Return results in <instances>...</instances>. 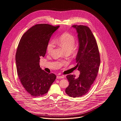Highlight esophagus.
Wrapping results in <instances>:
<instances>
[{
    "label": "esophagus",
    "instance_id": "esophagus-1",
    "mask_svg": "<svg viewBox=\"0 0 121 121\" xmlns=\"http://www.w3.org/2000/svg\"><path fill=\"white\" fill-rule=\"evenodd\" d=\"M65 78V76L64 75H62V76H57L56 78L57 79H61V78Z\"/></svg>",
    "mask_w": 121,
    "mask_h": 121
}]
</instances>
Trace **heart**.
I'll use <instances>...</instances> for the list:
<instances>
[{"instance_id":"1","label":"heart","mask_w":121,"mask_h":121,"mask_svg":"<svg viewBox=\"0 0 121 121\" xmlns=\"http://www.w3.org/2000/svg\"><path fill=\"white\" fill-rule=\"evenodd\" d=\"M57 44L66 51L74 52L77 49L78 46L75 43V37L71 33L65 32L62 33L57 39ZM55 47L54 41H50L47 44L46 50L48 54L51 53Z\"/></svg>"}]
</instances>
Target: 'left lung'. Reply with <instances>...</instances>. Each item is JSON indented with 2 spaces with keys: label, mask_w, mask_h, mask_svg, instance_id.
<instances>
[{
  "label": "left lung",
  "mask_w": 121,
  "mask_h": 121,
  "mask_svg": "<svg viewBox=\"0 0 121 121\" xmlns=\"http://www.w3.org/2000/svg\"><path fill=\"white\" fill-rule=\"evenodd\" d=\"M78 33L79 50L76 57V66L80 71L78 78L74 75L66 76L69 86L65 93L73 98L81 97L90 91L99 69L100 55L97 41L89 27L74 25Z\"/></svg>",
  "instance_id": "left-lung-1"
}]
</instances>
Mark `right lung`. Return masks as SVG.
Listing matches in <instances>:
<instances>
[{
    "mask_svg": "<svg viewBox=\"0 0 121 121\" xmlns=\"http://www.w3.org/2000/svg\"><path fill=\"white\" fill-rule=\"evenodd\" d=\"M59 27L39 24L30 28L22 35L16 54L18 75L25 91L34 97L47 93L56 76L42 70L40 59L46 54L47 43Z\"/></svg>",
    "mask_w": 121,
    "mask_h": 121,
    "instance_id": "right-lung-1",
    "label": "right lung"
}]
</instances>
